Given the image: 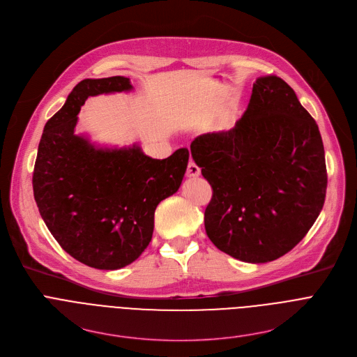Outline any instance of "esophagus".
Listing matches in <instances>:
<instances>
[{"label": "esophagus", "mask_w": 357, "mask_h": 357, "mask_svg": "<svg viewBox=\"0 0 357 357\" xmlns=\"http://www.w3.org/2000/svg\"><path fill=\"white\" fill-rule=\"evenodd\" d=\"M186 175L189 178H196L200 175V168L190 160L189 164H188V168H186Z\"/></svg>", "instance_id": "obj_1"}]
</instances>
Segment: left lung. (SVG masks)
Listing matches in <instances>:
<instances>
[{"instance_id": "left-lung-1", "label": "left lung", "mask_w": 357, "mask_h": 357, "mask_svg": "<svg viewBox=\"0 0 357 357\" xmlns=\"http://www.w3.org/2000/svg\"><path fill=\"white\" fill-rule=\"evenodd\" d=\"M190 154L213 189L205 211L208 237L237 260L280 259L324 208L322 137L281 77H259L234 128L196 137Z\"/></svg>"}]
</instances>
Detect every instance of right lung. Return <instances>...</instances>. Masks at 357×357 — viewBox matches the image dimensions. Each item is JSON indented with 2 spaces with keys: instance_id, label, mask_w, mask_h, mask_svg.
<instances>
[{
  "instance_id": "1",
  "label": "right lung",
  "mask_w": 357,
  "mask_h": 357,
  "mask_svg": "<svg viewBox=\"0 0 357 357\" xmlns=\"http://www.w3.org/2000/svg\"><path fill=\"white\" fill-rule=\"evenodd\" d=\"M131 89L123 76L77 83L45 124L33 168V196L46 227L73 259L98 270H119L141 256L158 203L179 189L189 160L186 148L154 160L137 144L103 148L75 134L87 97Z\"/></svg>"
}]
</instances>
